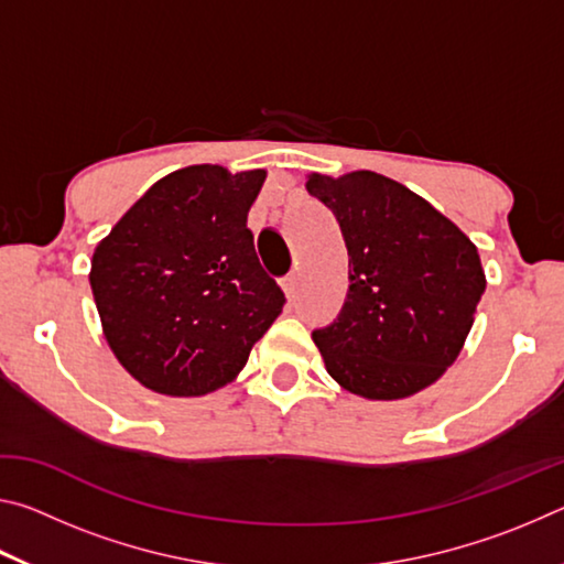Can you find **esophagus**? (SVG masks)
<instances>
[{"mask_svg":"<svg viewBox=\"0 0 564 564\" xmlns=\"http://www.w3.org/2000/svg\"><path fill=\"white\" fill-rule=\"evenodd\" d=\"M281 289L285 293V299H289V301L295 299V291H299V279H295V273L285 275V279L281 281Z\"/></svg>","mask_w":564,"mask_h":564,"instance_id":"1","label":"esophagus"}]
</instances>
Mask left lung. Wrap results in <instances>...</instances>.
I'll use <instances>...</instances> for the list:
<instances>
[{"label": "left lung", "mask_w": 564, "mask_h": 564, "mask_svg": "<svg viewBox=\"0 0 564 564\" xmlns=\"http://www.w3.org/2000/svg\"><path fill=\"white\" fill-rule=\"evenodd\" d=\"M305 188L336 214L348 248L346 303L313 333L328 376L368 400L433 386L460 356L488 285L477 246L376 171L308 174Z\"/></svg>", "instance_id": "left-lung-1"}]
</instances>
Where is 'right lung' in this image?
<instances>
[{"instance_id": "1", "label": "right lung", "mask_w": 564, "mask_h": 564, "mask_svg": "<svg viewBox=\"0 0 564 564\" xmlns=\"http://www.w3.org/2000/svg\"><path fill=\"white\" fill-rule=\"evenodd\" d=\"M263 181V169L171 171L94 248L104 338L154 393L198 398L231 383L279 318L283 291L246 228Z\"/></svg>"}]
</instances>
